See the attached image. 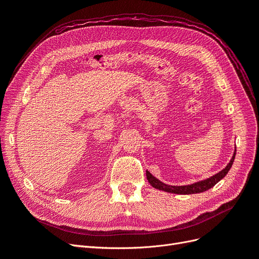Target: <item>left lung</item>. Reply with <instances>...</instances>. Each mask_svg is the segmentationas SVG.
Listing matches in <instances>:
<instances>
[{
    "mask_svg": "<svg viewBox=\"0 0 259 259\" xmlns=\"http://www.w3.org/2000/svg\"><path fill=\"white\" fill-rule=\"evenodd\" d=\"M236 151L237 149L234 150L232 158L230 160V162L227 164V166L222 169L219 173L213 175L209 178L206 179H203L200 180V182L197 183H193L191 185H186V186H170V185H166L162 183L161 180H159L158 178H155L150 171H146V175H147V179L149 184H150L153 188L155 189H159L162 191H165V192H169V193H176V194H193V193H201V192H204L208 189H210L211 187H214L219 180H222L227 174H228L229 169L231 168L234 158H236Z\"/></svg>",
    "mask_w": 259,
    "mask_h": 259,
    "instance_id": "8db88e82",
    "label": "left lung"
}]
</instances>
